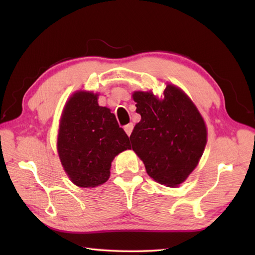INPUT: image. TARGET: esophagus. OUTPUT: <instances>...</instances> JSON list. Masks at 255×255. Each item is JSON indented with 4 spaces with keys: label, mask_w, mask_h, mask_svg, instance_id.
Here are the masks:
<instances>
[{
    "label": "esophagus",
    "mask_w": 255,
    "mask_h": 255,
    "mask_svg": "<svg viewBox=\"0 0 255 255\" xmlns=\"http://www.w3.org/2000/svg\"><path fill=\"white\" fill-rule=\"evenodd\" d=\"M124 129H125V131H126L128 136H130L131 132H132V129H133V125L131 123L128 124V125H126V126H125Z\"/></svg>",
    "instance_id": "esophagus-1"
}]
</instances>
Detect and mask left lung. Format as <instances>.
Instances as JSON below:
<instances>
[{
	"label": "left lung",
	"instance_id": "8db88e82",
	"mask_svg": "<svg viewBox=\"0 0 255 255\" xmlns=\"http://www.w3.org/2000/svg\"><path fill=\"white\" fill-rule=\"evenodd\" d=\"M163 94L159 100L152 92H134L141 121L134 126L130 141L148 175L174 187L196 167L207 142V130L196 106L183 91L170 84Z\"/></svg>",
	"mask_w": 255,
	"mask_h": 255
}]
</instances>
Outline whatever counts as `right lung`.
Here are the masks:
<instances>
[{
  "label": "right lung",
  "instance_id": "obj_1",
  "mask_svg": "<svg viewBox=\"0 0 255 255\" xmlns=\"http://www.w3.org/2000/svg\"><path fill=\"white\" fill-rule=\"evenodd\" d=\"M129 137L97 94L78 92L64 107L58 134V152L64 171L80 187H95L111 174L112 161L130 149Z\"/></svg>",
  "mask_w": 255,
  "mask_h": 255
}]
</instances>
